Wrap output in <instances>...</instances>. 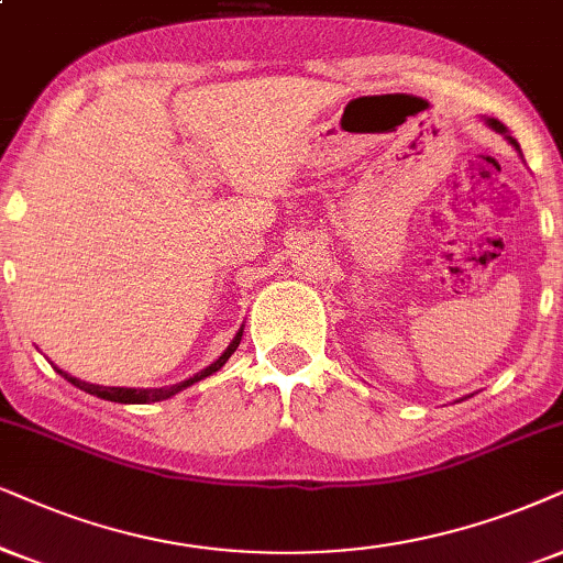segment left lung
<instances>
[{"mask_svg": "<svg viewBox=\"0 0 563 563\" xmlns=\"http://www.w3.org/2000/svg\"><path fill=\"white\" fill-rule=\"evenodd\" d=\"M486 124H488V126H490V130H494V132H499V134H504V137H507V140L511 142V145H515V147H517V151H519L517 140H511V137H509V134H507V126H504V124L499 122V119H486Z\"/></svg>", "mask_w": 563, "mask_h": 563, "instance_id": "left-lung-1", "label": "left lung"}]
</instances>
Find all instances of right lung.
<instances>
[{"label":"right lung","instance_id":"obj_1","mask_svg":"<svg viewBox=\"0 0 563 563\" xmlns=\"http://www.w3.org/2000/svg\"><path fill=\"white\" fill-rule=\"evenodd\" d=\"M241 334H244V327H241V330L236 332V338L231 340V345L225 347V351H223V355H220V358L212 361V364H210L208 368H202V372H197L195 376H189V379H184V382H179V384H174V387H155V389H132V387H101V384H90V382H82V379H77V376H73V374L62 372V368H56V366H54V368H56V372H59V374L64 376V379H67V382H73L77 389H82V393H88V395H96V397H101V400H111V402H124V405H147V402L168 400L170 395L181 393V389L191 387V384L199 382V379H205V376L216 374L218 368L223 366L225 361H229L231 355H233V351H236V347H239V343H241Z\"/></svg>","mask_w":563,"mask_h":563}]
</instances>
